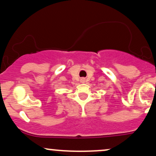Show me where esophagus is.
<instances>
[{
  "label": "esophagus",
  "mask_w": 156,
  "mask_h": 156,
  "mask_svg": "<svg viewBox=\"0 0 156 156\" xmlns=\"http://www.w3.org/2000/svg\"><path fill=\"white\" fill-rule=\"evenodd\" d=\"M85 78H80V83H84V82H85Z\"/></svg>",
  "instance_id": "34e87169"
}]
</instances>
